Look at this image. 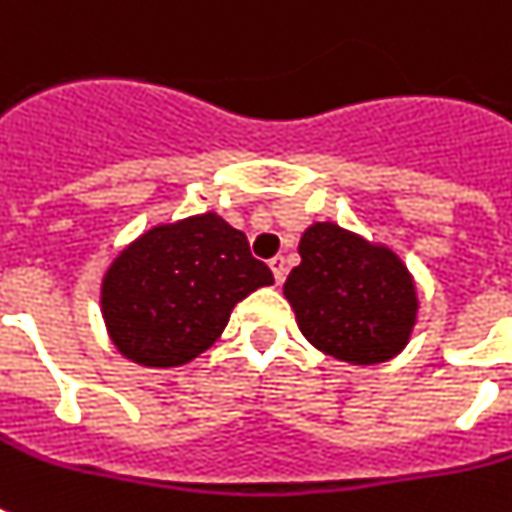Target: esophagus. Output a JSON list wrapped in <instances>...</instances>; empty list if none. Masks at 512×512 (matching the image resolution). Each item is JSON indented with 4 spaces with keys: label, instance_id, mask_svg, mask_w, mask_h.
I'll use <instances>...</instances> for the list:
<instances>
[{
    "label": "esophagus",
    "instance_id": "1",
    "mask_svg": "<svg viewBox=\"0 0 512 512\" xmlns=\"http://www.w3.org/2000/svg\"><path fill=\"white\" fill-rule=\"evenodd\" d=\"M271 271H273V279H276V284H281V281H284V276H287V260H284V257L281 255H276V257H271Z\"/></svg>",
    "mask_w": 512,
    "mask_h": 512
}]
</instances>
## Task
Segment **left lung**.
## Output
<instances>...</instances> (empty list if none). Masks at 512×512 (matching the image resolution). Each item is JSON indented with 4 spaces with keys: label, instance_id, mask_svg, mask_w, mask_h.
Returning a JSON list of instances; mask_svg holds the SVG:
<instances>
[{
    "label": "left lung",
    "instance_id": "left-lung-1",
    "mask_svg": "<svg viewBox=\"0 0 512 512\" xmlns=\"http://www.w3.org/2000/svg\"><path fill=\"white\" fill-rule=\"evenodd\" d=\"M300 257L284 297L308 342L350 364H380L404 348L417 292L398 255L335 223H316L300 239Z\"/></svg>",
    "mask_w": 512,
    "mask_h": 512
}]
</instances>
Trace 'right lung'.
I'll use <instances>...</instances> for the list:
<instances>
[{
  "label": "right lung",
  "mask_w": 512,
  "mask_h": 512,
  "mask_svg": "<svg viewBox=\"0 0 512 512\" xmlns=\"http://www.w3.org/2000/svg\"><path fill=\"white\" fill-rule=\"evenodd\" d=\"M273 284L247 236L215 212L156 225L108 268L100 305L122 356L180 366L223 335L233 305Z\"/></svg>",
  "instance_id": "1"
}]
</instances>
